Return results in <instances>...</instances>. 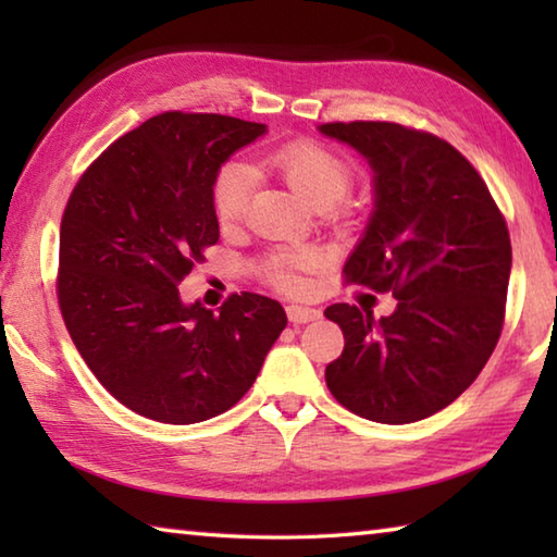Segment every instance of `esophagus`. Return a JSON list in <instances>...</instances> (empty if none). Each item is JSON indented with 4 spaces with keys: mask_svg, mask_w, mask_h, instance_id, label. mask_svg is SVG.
<instances>
[{
    "mask_svg": "<svg viewBox=\"0 0 557 557\" xmlns=\"http://www.w3.org/2000/svg\"><path fill=\"white\" fill-rule=\"evenodd\" d=\"M287 317H289L292 324H307V322H314V319H319V309L301 307V305H289L287 307Z\"/></svg>",
    "mask_w": 557,
    "mask_h": 557,
    "instance_id": "esophagus-1",
    "label": "esophagus"
}]
</instances>
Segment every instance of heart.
I'll list each match as a JSON object with an SVG mask.
<instances>
[{"label": "heart", "mask_w": 557, "mask_h": 557, "mask_svg": "<svg viewBox=\"0 0 557 557\" xmlns=\"http://www.w3.org/2000/svg\"><path fill=\"white\" fill-rule=\"evenodd\" d=\"M262 164L280 174L295 188L299 199L309 206L334 203L348 191L354 182V169L334 149L317 143V139H287L272 147L262 157ZM252 191V172L248 164L228 162L219 169L211 186V206L215 221L233 225L243 219ZM319 265L314 250H277L262 260V277L270 285L285 292H299L305 287L301 272Z\"/></svg>", "instance_id": "b5f03b06"}]
</instances>
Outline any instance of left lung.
<instances>
[{
  "instance_id": "1",
  "label": "left lung",
  "mask_w": 557,
  "mask_h": 557,
  "mask_svg": "<svg viewBox=\"0 0 557 557\" xmlns=\"http://www.w3.org/2000/svg\"><path fill=\"white\" fill-rule=\"evenodd\" d=\"M373 169L375 211L344 265L348 285L393 292L398 307H326L344 351L326 385L354 414L408 425L465 393L504 329L511 238L467 157L430 132L398 122H326Z\"/></svg>"
}]
</instances>
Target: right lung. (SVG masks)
Listing matches in <instances>:
<instances>
[{"instance_id":"obj_1","label":"right lung","mask_w":557,"mask_h":557,"mask_svg":"<svg viewBox=\"0 0 557 557\" xmlns=\"http://www.w3.org/2000/svg\"><path fill=\"white\" fill-rule=\"evenodd\" d=\"M265 125L162 112L115 139L61 219L55 295L65 329L112 398L143 418L194 425L231 410L287 326L280 301L240 292L219 312L178 285L219 243L211 186Z\"/></svg>"}]
</instances>
